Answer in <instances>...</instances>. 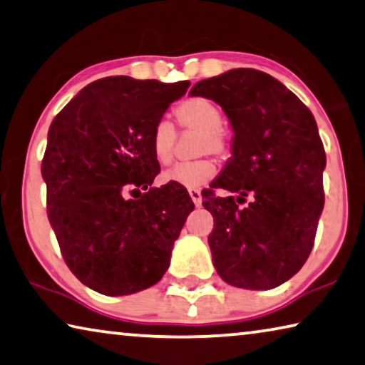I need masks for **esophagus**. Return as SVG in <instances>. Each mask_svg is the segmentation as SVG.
I'll use <instances>...</instances> for the list:
<instances>
[{"label": "esophagus", "mask_w": 365, "mask_h": 365, "mask_svg": "<svg viewBox=\"0 0 365 365\" xmlns=\"http://www.w3.org/2000/svg\"><path fill=\"white\" fill-rule=\"evenodd\" d=\"M188 193H190V196H192V201L195 203V206H201V203H203V198H201V192H200V190L190 188Z\"/></svg>", "instance_id": "1"}]
</instances>
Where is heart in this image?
<instances>
[{"label": "heart", "mask_w": 365, "mask_h": 365, "mask_svg": "<svg viewBox=\"0 0 365 365\" xmlns=\"http://www.w3.org/2000/svg\"><path fill=\"white\" fill-rule=\"evenodd\" d=\"M178 126L183 131L200 133L198 154H214L225 158L230 153V138L224 128V115L212 101L206 97H188L173 108ZM177 130L169 120H159L151 133V151L160 165H169L175 155ZM216 162L210 158L182 162L165 170L164 178L187 188L203 187L216 175Z\"/></svg>", "instance_id": "1"}]
</instances>
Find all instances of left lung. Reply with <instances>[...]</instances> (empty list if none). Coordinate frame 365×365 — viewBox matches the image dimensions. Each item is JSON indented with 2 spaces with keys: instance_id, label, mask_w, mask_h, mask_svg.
I'll list each match as a JSON object with an SVG mask.
<instances>
[{
  "instance_id": "8db88e82",
  "label": "left lung",
  "mask_w": 365,
  "mask_h": 365,
  "mask_svg": "<svg viewBox=\"0 0 365 365\" xmlns=\"http://www.w3.org/2000/svg\"><path fill=\"white\" fill-rule=\"evenodd\" d=\"M192 96L217 102L234 130V158L203 206L217 274L230 286L273 289L307 262L325 205V148L307 106L269 74L237 68L196 83ZM247 195L252 201L239 208Z\"/></svg>"
}]
</instances>
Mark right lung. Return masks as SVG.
I'll return each mask as SVG.
<instances>
[{"label": "right lung", "mask_w": 365, "mask_h": 365, "mask_svg": "<svg viewBox=\"0 0 365 365\" xmlns=\"http://www.w3.org/2000/svg\"><path fill=\"white\" fill-rule=\"evenodd\" d=\"M188 86L97 79L51 121L42 159L48 221L68 268L97 292L143 291L169 268L195 205L180 185L153 187L160 167L151 133Z\"/></svg>", "instance_id": "right-lung-1"}]
</instances>
